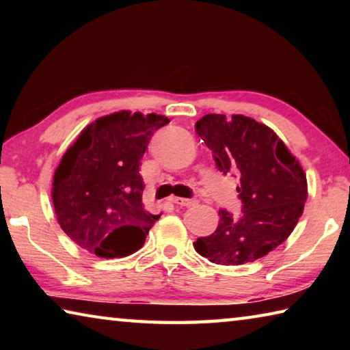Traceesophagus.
<instances>
[{"label": "esophagus", "mask_w": 350, "mask_h": 350, "mask_svg": "<svg viewBox=\"0 0 350 350\" xmlns=\"http://www.w3.org/2000/svg\"><path fill=\"white\" fill-rule=\"evenodd\" d=\"M173 202L180 206H194L198 204L196 199H187V198H173Z\"/></svg>", "instance_id": "obj_1"}]
</instances>
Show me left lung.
<instances>
[{
	"label": "left lung",
	"mask_w": 350,
	"mask_h": 350,
	"mask_svg": "<svg viewBox=\"0 0 350 350\" xmlns=\"http://www.w3.org/2000/svg\"><path fill=\"white\" fill-rule=\"evenodd\" d=\"M196 133L217 170L239 177L242 213L219 210L216 232L198 238L194 248L216 264L253 262L281 245L298 224L307 199L304 171L284 142L250 117L206 114Z\"/></svg>",
	"instance_id": "left-lung-1"
}]
</instances>
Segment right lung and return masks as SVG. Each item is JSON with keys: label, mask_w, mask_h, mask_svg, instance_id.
<instances>
[{"label": "right lung", "mask_w": 350, "mask_h": 350, "mask_svg": "<svg viewBox=\"0 0 350 350\" xmlns=\"http://www.w3.org/2000/svg\"><path fill=\"white\" fill-rule=\"evenodd\" d=\"M168 117L129 111L91 123L55 170L52 200L63 232L100 258L128 256L144 245L159 216L142 202L140 161Z\"/></svg>", "instance_id": "obj_1"}]
</instances>
